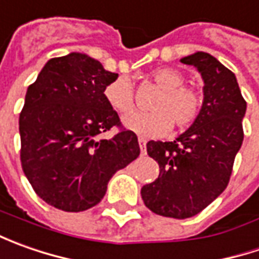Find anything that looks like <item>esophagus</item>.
<instances>
[{
	"mask_svg": "<svg viewBox=\"0 0 259 259\" xmlns=\"http://www.w3.org/2000/svg\"><path fill=\"white\" fill-rule=\"evenodd\" d=\"M138 144H140V150H141V154H145V150H147V141L144 138H138Z\"/></svg>",
	"mask_w": 259,
	"mask_h": 259,
	"instance_id": "esophagus-1",
	"label": "esophagus"
}]
</instances>
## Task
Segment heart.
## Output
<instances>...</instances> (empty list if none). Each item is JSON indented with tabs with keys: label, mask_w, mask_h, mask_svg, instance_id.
Masks as SVG:
<instances>
[{
	"label": "heart",
	"mask_w": 259,
	"mask_h": 259,
	"mask_svg": "<svg viewBox=\"0 0 259 259\" xmlns=\"http://www.w3.org/2000/svg\"><path fill=\"white\" fill-rule=\"evenodd\" d=\"M155 85L163 89L151 105V112H134L122 119L124 126L144 138L163 137L171 126L184 130L197 119L202 109V96L184 86L183 73L173 67H160L151 73ZM106 104L116 114L125 115L134 108V86L125 76L111 80L104 89Z\"/></svg>",
	"instance_id": "heart-1"
}]
</instances>
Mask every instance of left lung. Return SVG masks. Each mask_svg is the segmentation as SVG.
Masks as SVG:
<instances>
[{"mask_svg":"<svg viewBox=\"0 0 259 259\" xmlns=\"http://www.w3.org/2000/svg\"><path fill=\"white\" fill-rule=\"evenodd\" d=\"M203 79V102L197 119L174 141H148L147 153L160 167L158 179L141 189L144 204L174 219L202 212L226 189L244 130L246 102L235 75L204 52L180 59Z\"/></svg>","mask_w":259,"mask_h":259,"instance_id":"8db88e82","label":"left lung"}]
</instances>
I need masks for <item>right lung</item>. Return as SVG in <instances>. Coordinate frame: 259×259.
I'll return each instance as SVG.
<instances>
[{
    "label": "right lung",
    "instance_id": "1",
    "mask_svg": "<svg viewBox=\"0 0 259 259\" xmlns=\"http://www.w3.org/2000/svg\"><path fill=\"white\" fill-rule=\"evenodd\" d=\"M118 73L85 53L50 59L25 94L20 114L21 165L34 192L65 212H82L104 199L108 182L140 155L138 138L118 126L104 98Z\"/></svg>",
    "mask_w": 259,
    "mask_h": 259
}]
</instances>
